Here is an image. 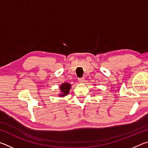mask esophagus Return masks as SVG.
I'll use <instances>...</instances> for the list:
<instances>
[{
  "instance_id": "esophagus-1",
  "label": "esophagus",
  "mask_w": 148,
  "mask_h": 148,
  "mask_svg": "<svg viewBox=\"0 0 148 148\" xmlns=\"http://www.w3.org/2000/svg\"><path fill=\"white\" fill-rule=\"evenodd\" d=\"M78 82L80 84H82L84 82V77H81V78L78 79Z\"/></svg>"
}]
</instances>
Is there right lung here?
Segmentation results:
<instances>
[{"label": "right lung", "instance_id": "1", "mask_svg": "<svg viewBox=\"0 0 148 148\" xmlns=\"http://www.w3.org/2000/svg\"><path fill=\"white\" fill-rule=\"evenodd\" d=\"M71 89V84L66 83V82L62 84L61 86H59L60 93L59 94V96L60 97H64L65 96H66V95L69 93Z\"/></svg>", "mask_w": 148, "mask_h": 148}]
</instances>
